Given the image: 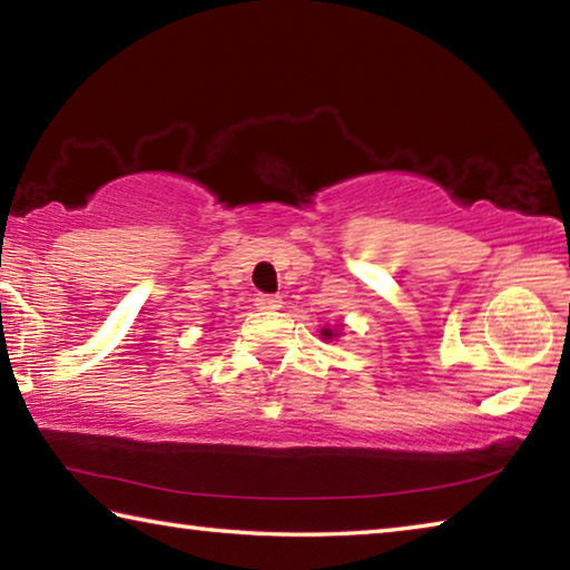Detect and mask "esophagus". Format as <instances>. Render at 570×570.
I'll use <instances>...</instances> for the list:
<instances>
[{
    "label": "esophagus",
    "mask_w": 570,
    "mask_h": 570,
    "mask_svg": "<svg viewBox=\"0 0 570 570\" xmlns=\"http://www.w3.org/2000/svg\"><path fill=\"white\" fill-rule=\"evenodd\" d=\"M282 296L276 294H258L256 296V308H262V312H276V308H282Z\"/></svg>",
    "instance_id": "obj_1"
}]
</instances>
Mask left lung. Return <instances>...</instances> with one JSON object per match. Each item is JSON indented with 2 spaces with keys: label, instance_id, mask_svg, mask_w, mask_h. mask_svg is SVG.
I'll return each instance as SVG.
<instances>
[{
  "label": "left lung",
  "instance_id": "1",
  "mask_svg": "<svg viewBox=\"0 0 570 570\" xmlns=\"http://www.w3.org/2000/svg\"><path fill=\"white\" fill-rule=\"evenodd\" d=\"M344 332V324H334V326H324L322 330V340H340Z\"/></svg>",
  "mask_w": 570,
  "mask_h": 570
}]
</instances>
